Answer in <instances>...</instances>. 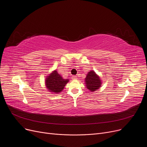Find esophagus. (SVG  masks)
<instances>
[{"label": "esophagus", "mask_w": 147, "mask_h": 147, "mask_svg": "<svg viewBox=\"0 0 147 147\" xmlns=\"http://www.w3.org/2000/svg\"><path fill=\"white\" fill-rule=\"evenodd\" d=\"M72 79H73V80H76V79H78V77H77L76 76H72Z\"/></svg>", "instance_id": "esophagus-1"}]
</instances>
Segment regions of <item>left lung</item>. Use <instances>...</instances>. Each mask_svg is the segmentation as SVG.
<instances>
[{"label":"left lung","instance_id":"left-lung-1","mask_svg":"<svg viewBox=\"0 0 147 147\" xmlns=\"http://www.w3.org/2000/svg\"><path fill=\"white\" fill-rule=\"evenodd\" d=\"M85 83L86 88L92 92L97 90L101 86V82L99 77L96 74L94 71H89L85 78Z\"/></svg>","mask_w":147,"mask_h":147}]
</instances>
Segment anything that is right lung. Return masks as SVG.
Wrapping results in <instances>:
<instances>
[{
  "label": "right lung",
  "mask_w": 147,
  "mask_h": 147,
  "mask_svg": "<svg viewBox=\"0 0 147 147\" xmlns=\"http://www.w3.org/2000/svg\"><path fill=\"white\" fill-rule=\"evenodd\" d=\"M68 82V79L62 78V77L55 70L47 77L45 83L46 88L49 91L55 94H58L63 90Z\"/></svg>",
  "instance_id": "add662e5"
}]
</instances>
